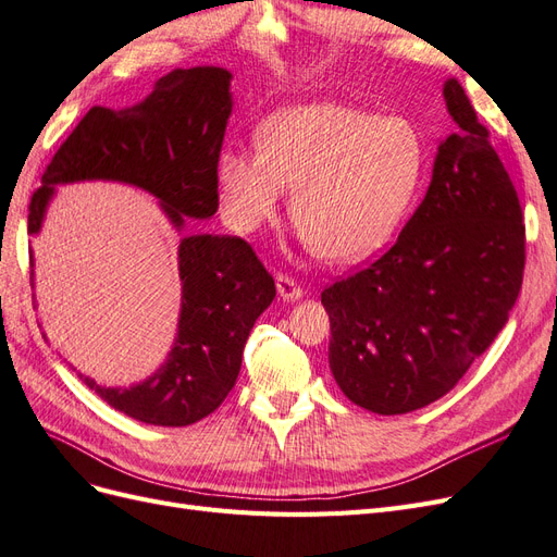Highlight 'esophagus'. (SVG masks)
Segmentation results:
<instances>
[{"mask_svg":"<svg viewBox=\"0 0 557 557\" xmlns=\"http://www.w3.org/2000/svg\"><path fill=\"white\" fill-rule=\"evenodd\" d=\"M276 290L283 301H297L301 295H305V290L299 288V283L285 274H276Z\"/></svg>","mask_w":557,"mask_h":557,"instance_id":"esophagus-1","label":"esophagus"}]
</instances>
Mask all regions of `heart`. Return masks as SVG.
<instances>
[{
	"instance_id": "heart-1",
	"label": "heart",
	"mask_w": 557,
	"mask_h": 557,
	"mask_svg": "<svg viewBox=\"0 0 557 557\" xmlns=\"http://www.w3.org/2000/svg\"><path fill=\"white\" fill-rule=\"evenodd\" d=\"M423 176V141L401 117L336 104L269 115L258 146H225L215 162L225 221L239 234L272 223L285 188L313 256L358 262L393 237Z\"/></svg>"
}]
</instances>
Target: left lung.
Masks as SVG:
<instances>
[{"label":"left lung","instance_id":"obj_1","mask_svg":"<svg viewBox=\"0 0 557 557\" xmlns=\"http://www.w3.org/2000/svg\"><path fill=\"white\" fill-rule=\"evenodd\" d=\"M455 129L395 246L320 295L330 369L358 407L397 416L444 397L507 325L525 269L513 183L455 78L444 83Z\"/></svg>","mask_w":557,"mask_h":557}]
</instances>
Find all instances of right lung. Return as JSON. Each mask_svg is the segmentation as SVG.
Masks as SVG:
<instances>
[{
	"instance_id": "1",
	"label": "right lung",
	"mask_w": 557,
	"mask_h": 557,
	"mask_svg": "<svg viewBox=\"0 0 557 557\" xmlns=\"http://www.w3.org/2000/svg\"><path fill=\"white\" fill-rule=\"evenodd\" d=\"M230 81L221 66L174 70L139 104L92 107L46 166L29 201L27 232H41L58 185L78 181H115L150 193L181 234L188 218L207 221L218 211L215 162L232 113ZM178 278L174 346L153 374L129 387L78 374L109 407L146 425H193L221 407L239 376L252 325L276 297L274 278L252 248L225 234H183Z\"/></svg>"
}]
</instances>
